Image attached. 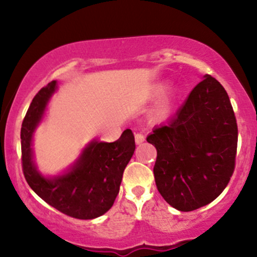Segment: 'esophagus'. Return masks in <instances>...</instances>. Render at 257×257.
<instances>
[{
	"instance_id": "obj_1",
	"label": "esophagus",
	"mask_w": 257,
	"mask_h": 257,
	"mask_svg": "<svg viewBox=\"0 0 257 257\" xmlns=\"http://www.w3.org/2000/svg\"><path fill=\"white\" fill-rule=\"evenodd\" d=\"M144 141H145V135L143 134V133H137V134H135V143L138 144H143Z\"/></svg>"
}]
</instances>
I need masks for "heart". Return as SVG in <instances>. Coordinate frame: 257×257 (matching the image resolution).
Returning a JSON list of instances; mask_svg holds the SVG:
<instances>
[{
    "label": "heart",
    "mask_w": 257,
    "mask_h": 257,
    "mask_svg": "<svg viewBox=\"0 0 257 257\" xmlns=\"http://www.w3.org/2000/svg\"><path fill=\"white\" fill-rule=\"evenodd\" d=\"M162 90H163L162 87H156L155 89L156 93H159ZM176 94H178V89H176L174 84H169L163 90V94H162L161 98H159L157 104L155 105L151 112V119L153 122H162V120L168 118V116H169L174 107Z\"/></svg>",
    "instance_id": "1"
}]
</instances>
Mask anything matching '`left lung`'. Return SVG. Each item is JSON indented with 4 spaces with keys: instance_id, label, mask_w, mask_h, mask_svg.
I'll use <instances>...</instances> for the list:
<instances>
[{
    "instance_id": "1",
    "label": "left lung",
    "mask_w": 257,
    "mask_h": 257,
    "mask_svg": "<svg viewBox=\"0 0 257 257\" xmlns=\"http://www.w3.org/2000/svg\"><path fill=\"white\" fill-rule=\"evenodd\" d=\"M146 140L157 150L153 174L168 204L192 211L213 202L229 182L237 155V120L225 88L205 75Z\"/></svg>"
}]
</instances>
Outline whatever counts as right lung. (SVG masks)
<instances>
[{
  "label": "right lung",
  "mask_w": 257,
  "mask_h": 257,
  "mask_svg": "<svg viewBox=\"0 0 257 257\" xmlns=\"http://www.w3.org/2000/svg\"><path fill=\"white\" fill-rule=\"evenodd\" d=\"M55 90L57 81H52L38 91L23 120V172L34 192L60 213L81 220L95 219L110 210L119 192L123 172L135 151L134 134L125 129L114 143L93 140L67 172L46 178L35 164L32 139Z\"/></svg>",
  "instance_id": "add662e5"
}]
</instances>
